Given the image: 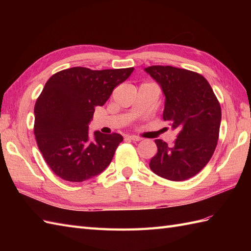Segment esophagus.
Instances as JSON below:
<instances>
[{
	"label": "esophagus",
	"instance_id": "obj_1",
	"mask_svg": "<svg viewBox=\"0 0 251 251\" xmlns=\"http://www.w3.org/2000/svg\"><path fill=\"white\" fill-rule=\"evenodd\" d=\"M127 138H128V139H130V140H134V141H140V140H141V138H140V137L134 136V135H131V136H127Z\"/></svg>",
	"mask_w": 251,
	"mask_h": 251
}]
</instances>
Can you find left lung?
Instances as JSON below:
<instances>
[{"instance_id": "8db88e82", "label": "left lung", "mask_w": 251, "mask_h": 251, "mask_svg": "<svg viewBox=\"0 0 251 251\" xmlns=\"http://www.w3.org/2000/svg\"><path fill=\"white\" fill-rule=\"evenodd\" d=\"M165 96L163 119L177 130L173 147L156 139V155L150 161L154 174L182 181L199 174L217 147L221 108L207 79L196 72L170 66L145 69Z\"/></svg>"}]
</instances>
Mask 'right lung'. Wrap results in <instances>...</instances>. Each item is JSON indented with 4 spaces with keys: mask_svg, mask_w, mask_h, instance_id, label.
Segmentation results:
<instances>
[{
    "mask_svg": "<svg viewBox=\"0 0 251 251\" xmlns=\"http://www.w3.org/2000/svg\"><path fill=\"white\" fill-rule=\"evenodd\" d=\"M132 71L134 68L74 67L46 82L34 106V136L45 162L58 177L82 182L109 166L123 137L98 130L90 137L88 125L96 106L103 105Z\"/></svg>",
    "mask_w": 251,
    "mask_h": 251,
    "instance_id": "right-lung-1",
    "label": "right lung"
}]
</instances>
